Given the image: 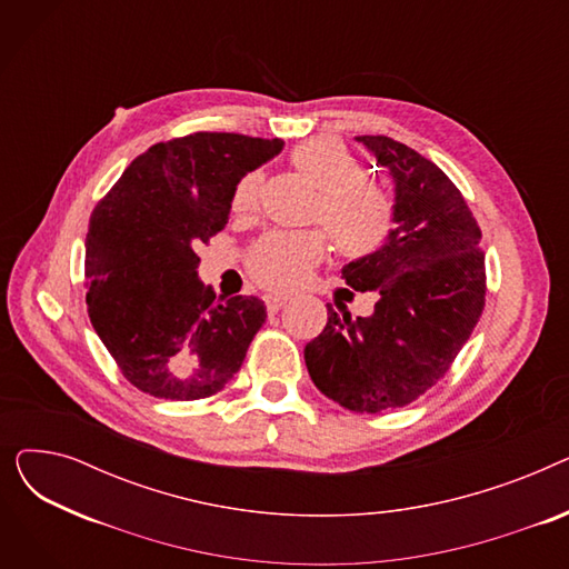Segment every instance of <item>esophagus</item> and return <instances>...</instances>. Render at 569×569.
I'll list each match as a JSON object with an SVG mask.
<instances>
[{
  "label": "esophagus",
  "instance_id": "1",
  "mask_svg": "<svg viewBox=\"0 0 569 569\" xmlns=\"http://www.w3.org/2000/svg\"><path fill=\"white\" fill-rule=\"evenodd\" d=\"M288 302L286 295H264V307L269 313H277Z\"/></svg>",
  "mask_w": 569,
  "mask_h": 569
}]
</instances>
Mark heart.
I'll use <instances>...</instances> for the list:
<instances>
[{"instance_id":"1","label":"heart","mask_w":569,"mask_h":569,"mask_svg":"<svg viewBox=\"0 0 569 569\" xmlns=\"http://www.w3.org/2000/svg\"><path fill=\"white\" fill-rule=\"evenodd\" d=\"M290 166L318 189L311 221L332 237L343 258H369L390 242L397 230V200L376 179L365 174L362 161L337 140L316 138L297 144ZM262 177L249 172L232 191L237 217L256 214ZM330 251L323 230L269 232L247 256V269L267 290L288 292L302 286Z\"/></svg>"}]
</instances>
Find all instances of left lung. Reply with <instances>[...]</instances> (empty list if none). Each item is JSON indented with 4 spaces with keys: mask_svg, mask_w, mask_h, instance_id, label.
Instances as JSON below:
<instances>
[{
    "mask_svg": "<svg viewBox=\"0 0 569 569\" xmlns=\"http://www.w3.org/2000/svg\"><path fill=\"white\" fill-rule=\"evenodd\" d=\"M357 140L395 177L397 230L378 253L343 267L350 288L376 292L373 316L352 320L327 305L305 360L325 397L378 415L417 401L450 371L485 311L487 267L482 230L450 177L399 140Z\"/></svg>",
    "mask_w": 569,
    "mask_h": 569,
    "instance_id": "1",
    "label": "left lung"
}]
</instances>
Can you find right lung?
Instances as JSON below:
<instances>
[{"label":"right lung","mask_w":569,"mask_h":569,"mask_svg":"<svg viewBox=\"0 0 569 569\" xmlns=\"http://www.w3.org/2000/svg\"><path fill=\"white\" fill-rule=\"evenodd\" d=\"M281 140L198 131L157 142L99 200L84 242V302L122 376L140 392L198 401L242 367L267 311L198 281L207 244L228 223L232 191L279 154Z\"/></svg>","instance_id":"add662e5"}]
</instances>
